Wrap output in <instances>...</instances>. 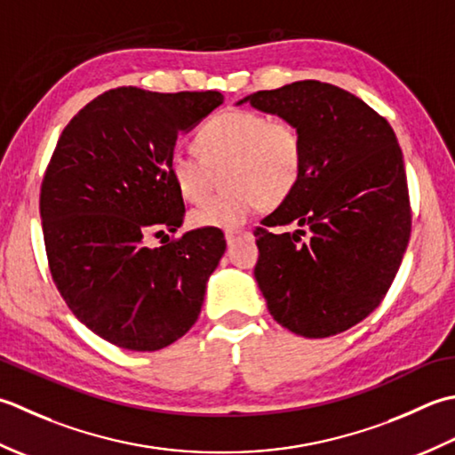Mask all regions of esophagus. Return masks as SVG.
<instances>
[{
    "label": "esophagus",
    "instance_id": "34e87169",
    "mask_svg": "<svg viewBox=\"0 0 455 455\" xmlns=\"http://www.w3.org/2000/svg\"><path fill=\"white\" fill-rule=\"evenodd\" d=\"M243 235H247V231H243V229H231V231H226V241H228V245H231V243H234L235 239L243 237Z\"/></svg>",
    "mask_w": 455,
    "mask_h": 455
}]
</instances>
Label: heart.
<instances>
[{
	"label": "heart",
	"instance_id": "obj_1",
	"mask_svg": "<svg viewBox=\"0 0 455 455\" xmlns=\"http://www.w3.org/2000/svg\"><path fill=\"white\" fill-rule=\"evenodd\" d=\"M198 155L176 151L169 171L176 190L188 202H200L224 172L226 192L190 212L194 228L235 229L263 206L275 208L299 188L304 171V143L299 127L259 111H224L204 125L194 139Z\"/></svg>",
	"mask_w": 455,
	"mask_h": 455
}]
</instances>
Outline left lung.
Masks as SVG:
<instances>
[{
	"mask_svg": "<svg viewBox=\"0 0 455 455\" xmlns=\"http://www.w3.org/2000/svg\"><path fill=\"white\" fill-rule=\"evenodd\" d=\"M299 127V188L255 229V281L283 328L330 338L373 312L411 239L403 151L363 100L318 80L237 101ZM291 225L294 232L285 229Z\"/></svg>",
	"mask_w": 455,
	"mask_h": 455,
	"instance_id": "left-lung-1",
	"label": "left lung"
}]
</instances>
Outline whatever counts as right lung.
Instances as JSON below:
<instances>
[{
    "label": "right lung",
    "instance_id": "add662e5",
    "mask_svg": "<svg viewBox=\"0 0 455 455\" xmlns=\"http://www.w3.org/2000/svg\"><path fill=\"white\" fill-rule=\"evenodd\" d=\"M220 104L214 90L104 92L64 127L46 166L39 206L52 281L74 316L117 347L163 349L200 316L226 251L221 229H192L161 247L147 235L182 226L169 171L176 137Z\"/></svg>",
    "mask_w": 455,
    "mask_h": 455
}]
</instances>
